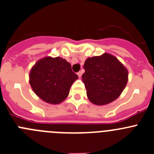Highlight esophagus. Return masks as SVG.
Listing matches in <instances>:
<instances>
[{
  "label": "esophagus",
  "instance_id": "34e87169",
  "mask_svg": "<svg viewBox=\"0 0 154 154\" xmlns=\"http://www.w3.org/2000/svg\"><path fill=\"white\" fill-rule=\"evenodd\" d=\"M82 74H83V71H79L78 73H77V75H78L79 77H81Z\"/></svg>",
  "mask_w": 154,
  "mask_h": 154
}]
</instances>
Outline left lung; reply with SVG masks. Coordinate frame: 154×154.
Returning <instances> with one entry per match:
<instances>
[{
    "label": "left lung",
    "instance_id": "left-lung-1",
    "mask_svg": "<svg viewBox=\"0 0 154 154\" xmlns=\"http://www.w3.org/2000/svg\"><path fill=\"white\" fill-rule=\"evenodd\" d=\"M83 68L82 80L86 95L96 105H104L117 99L127 84V69L109 53L88 58Z\"/></svg>",
    "mask_w": 154,
    "mask_h": 154
}]
</instances>
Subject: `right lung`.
<instances>
[{"instance_id": "1", "label": "right lung", "mask_w": 154, "mask_h": 154, "mask_svg": "<svg viewBox=\"0 0 154 154\" xmlns=\"http://www.w3.org/2000/svg\"><path fill=\"white\" fill-rule=\"evenodd\" d=\"M78 76L69 62L61 57L40 59L31 69L29 82L34 93L43 101L56 104L68 97L72 83Z\"/></svg>"}]
</instances>
